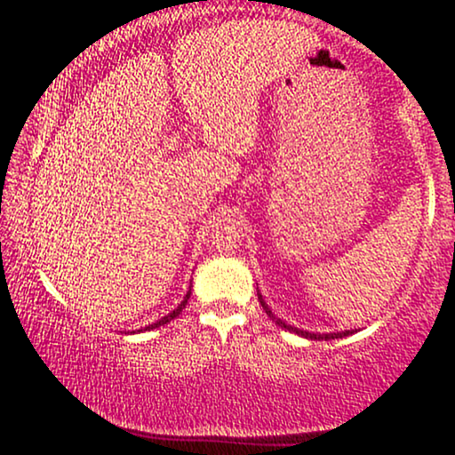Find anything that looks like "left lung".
Listing matches in <instances>:
<instances>
[{
  "mask_svg": "<svg viewBox=\"0 0 455 455\" xmlns=\"http://www.w3.org/2000/svg\"><path fill=\"white\" fill-rule=\"evenodd\" d=\"M257 294H259V302H260V307H263V310L267 315L271 316L273 321H275V325H279L282 329H288V331H291V333H296V335H300V338H307V339H338V338H347V335H352L354 333V329H346V331H338V333H313V331H307V329H298V327H294V325H290V323H285L283 319H279V316H275V313H273V310L267 307V302H265V298H263V294H260L259 291V288H257Z\"/></svg>",
  "mask_w": 455,
  "mask_h": 455,
  "instance_id": "1",
  "label": "left lung"
}]
</instances>
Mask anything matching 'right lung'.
Wrapping results in <instances>:
<instances>
[{"label": "right lung", "instance_id": "right-lung-1", "mask_svg": "<svg viewBox=\"0 0 455 455\" xmlns=\"http://www.w3.org/2000/svg\"><path fill=\"white\" fill-rule=\"evenodd\" d=\"M190 288H192V285H190ZM190 288H188V291H186L184 300H182V302H180V304H178V307L172 310V313H167L165 316H161V319H159V321H155V323H151V325H147V327H140V329H136V331H128V333H142V331H151V329H157V327H161V325H167V323H170V321H173V319H176V316H178V315H180V313H182V310H184V307H186V302H188V298H190Z\"/></svg>", "mask_w": 455, "mask_h": 455}]
</instances>
